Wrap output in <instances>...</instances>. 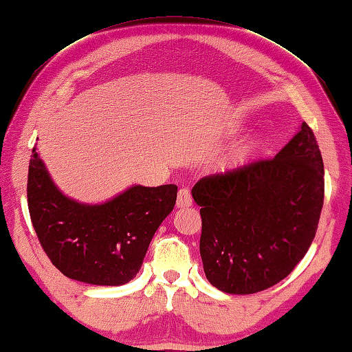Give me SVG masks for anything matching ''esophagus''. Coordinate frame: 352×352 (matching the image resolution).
<instances>
[{
  "label": "esophagus",
  "mask_w": 352,
  "mask_h": 352,
  "mask_svg": "<svg viewBox=\"0 0 352 352\" xmlns=\"http://www.w3.org/2000/svg\"><path fill=\"white\" fill-rule=\"evenodd\" d=\"M192 204V197H190L188 189L178 190L177 197V208H189Z\"/></svg>",
  "instance_id": "1"
}]
</instances>
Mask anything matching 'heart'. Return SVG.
Listing matches in <instances>:
<instances>
[{
  "instance_id": "1",
  "label": "heart",
  "mask_w": 352,
  "mask_h": 352,
  "mask_svg": "<svg viewBox=\"0 0 352 352\" xmlns=\"http://www.w3.org/2000/svg\"><path fill=\"white\" fill-rule=\"evenodd\" d=\"M265 137L261 133H257V135H252L251 138H248L245 143H241L239 148H235L229 157H226L225 160V168H237V166L243 164L246 160L251 158L255 152H257L261 144H263Z\"/></svg>"
}]
</instances>
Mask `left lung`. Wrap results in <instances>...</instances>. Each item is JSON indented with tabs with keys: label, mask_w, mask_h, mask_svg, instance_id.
Instances as JSON below:
<instances>
[{
	"label": "left lung",
	"mask_w": 352,
	"mask_h": 352,
	"mask_svg": "<svg viewBox=\"0 0 352 352\" xmlns=\"http://www.w3.org/2000/svg\"><path fill=\"white\" fill-rule=\"evenodd\" d=\"M323 177L320 149L303 121L272 160L195 183L200 255L209 283L246 296L289 276L316 237Z\"/></svg>",
	"instance_id": "1"
}]
</instances>
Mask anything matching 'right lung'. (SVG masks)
Returning <instances> with one entry per match:
<instances>
[{
	"label": "right lung",
	"instance_id": "1",
	"mask_svg": "<svg viewBox=\"0 0 352 352\" xmlns=\"http://www.w3.org/2000/svg\"><path fill=\"white\" fill-rule=\"evenodd\" d=\"M175 184H132L101 203H82L56 186L32 151L28 175L30 220L44 252L66 277L121 286L137 276L149 243L175 206Z\"/></svg>",
	"mask_w": 352,
	"mask_h": 352
}]
</instances>
